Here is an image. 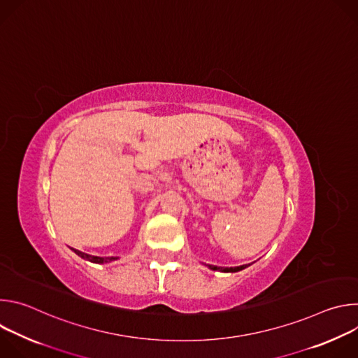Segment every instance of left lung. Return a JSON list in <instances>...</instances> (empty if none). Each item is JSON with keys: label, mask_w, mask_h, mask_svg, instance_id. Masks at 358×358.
<instances>
[{"label": "left lung", "mask_w": 358, "mask_h": 358, "mask_svg": "<svg viewBox=\"0 0 358 358\" xmlns=\"http://www.w3.org/2000/svg\"><path fill=\"white\" fill-rule=\"evenodd\" d=\"M249 265H242V266H235V268H220V266H214V265H208V268L211 271H220V272H239L245 268H248Z\"/></svg>", "instance_id": "8db88e82"}]
</instances>
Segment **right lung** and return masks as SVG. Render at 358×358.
Instances as JSON below:
<instances>
[{
	"label": "right lung",
	"instance_id": "1",
	"mask_svg": "<svg viewBox=\"0 0 358 358\" xmlns=\"http://www.w3.org/2000/svg\"><path fill=\"white\" fill-rule=\"evenodd\" d=\"M71 249L78 255V257H80L82 259H86V261L93 262V264H108V262H112V261L119 259V258H116V257H106V258H101V257H92V255L83 253V252H80V250H78V249H73V248H71Z\"/></svg>",
	"mask_w": 358,
	"mask_h": 358
}]
</instances>
